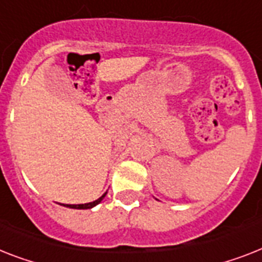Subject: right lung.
Returning <instances> with one entry per match:
<instances>
[{
  "label": "right lung",
  "mask_w": 262,
  "mask_h": 262,
  "mask_svg": "<svg viewBox=\"0 0 262 262\" xmlns=\"http://www.w3.org/2000/svg\"><path fill=\"white\" fill-rule=\"evenodd\" d=\"M106 193H107V192L103 193V195H102L99 199H97V201H94V202H90V203H84V205H67V207H71V208H91V207H94L95 205H98V203H99V202H101L102 199L105 198Z\"/></svg>",
  "instance_id": "right-lung-1"
}]
</instances>
